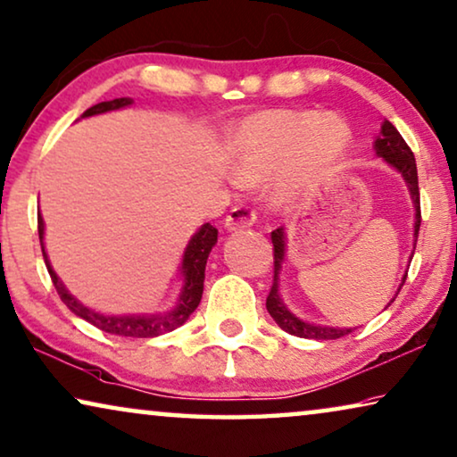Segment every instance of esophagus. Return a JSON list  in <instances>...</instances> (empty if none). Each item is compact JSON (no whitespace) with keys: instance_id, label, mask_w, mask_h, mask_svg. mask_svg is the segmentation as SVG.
Instances as JSON below:
<instances>
[{"instance_id":"34e87169","label":"esophagus","mask_w":457,"mask_h":457,"mask_svg":"<svg viewBox=\"0 0 457 457\" xmlns=\"http://www.w3.org/2000/svg\"><path fill=\"white\" fill-rule=\"evenodd\" d=\"M256 221V211L248 205H236L226 217V228L229 231H242L252 228Z\"/></svg>"}]
</instances>
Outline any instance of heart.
I'll list each match as a JSON object with an SVG mask.
<instances>
[{"label":"heart","mask_w":457,"mask_h":457,"mask_svg":"<svg viewBox=\"0 0 457 457\" xmlns=\"http://www.w3.org/2000/svg\"><path fill=\"white\" fill-rule=\"evenodd\" d=\"M349 141V127L332 114L262 111L231 129V168L240 185L254 187L281 176L283 188H299L328 176Z\"/></svg>","instance_id":"obj_1"}]
</instances>
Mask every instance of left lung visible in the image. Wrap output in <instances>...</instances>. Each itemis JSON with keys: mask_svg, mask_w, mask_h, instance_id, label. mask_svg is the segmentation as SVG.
<instances>
[{"mask_svg": "<svg viewBox=\"0 0 457 457\" xmlns=\"http://www.w3.org/2000/svg\"><path fill=\"white\" fill-rule=\"evenodd\" d=\"M376 154L386 162H390L394 168L398 170L400 174L404 176L408 188H411L414 211H417V221H414V237H419V228H420V193H419V174H417V162H414L412 149L408 147V143L403 139V135L398 133V129L392 125L390 120H384L381 125V133L376 139ZM272 240V267H275V277H272V287L267 297V310L272 316V320L281 326L285 332L289 335L299 337V338H316V340H335L351 335V328H330V326H316L310 322H303L297 316L291 314V312L285 308L281 297H278V270H281V262L285 258V234L283 228L275 229L270 234ZM417 248V246H414ZM406 281V275L403 278V285ZM396 299V297H394ZM392 299V302H394ZM390 302V303H392ZM387 303V305H390Z\"/></svg>", "mask_w": 457, "mask_h": 457, "instance_id": "obj_1", "label": "left lung"}]
</instances>
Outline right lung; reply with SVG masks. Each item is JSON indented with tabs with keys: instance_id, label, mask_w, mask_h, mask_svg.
I'll return each instance as SVG.
<instances>
[{
	"instance_id": "add662e5",
	"label": "right lung",
	"mask_w": 457,
	"mask_h": 457,
	"mask_svg": "<svg viewBox=\"0 0 457 457\" xmlns=\"http://www.w3.org/2000/svg\"><path fill=\"white\" fill-rule=\"evenodd\" d=\"M131 102H133L131 98H114L108 102H100V104L87 108V111L84 112V117H92V114H100V112H108V111H117V108L129 106ZM43 236H45V223H43V217L38 215V237H40V248H43L46 270H49L51 281L54 285V289H57L61 302H63L67 308L73 312V314L84 318L86 322L94 324L102 332H108V335L152 338V337L166 335V332H172L179 328V326L185 324L188 316L196 310V305L201 303L203 281H205V264H207L211 248H213L217 242V228L211 226V223H205V226H203L193 236V240H190L187 246L185 258H182L185 287H182V295L179 299V305H176L174 310L163 312V314H154V316H104L90 308H86L84 303H79L78 299L63 287V283L59 281V277L54 275V270L51 269L49 258H46V252H45Z\"/></svg>"
}]
</instances>
